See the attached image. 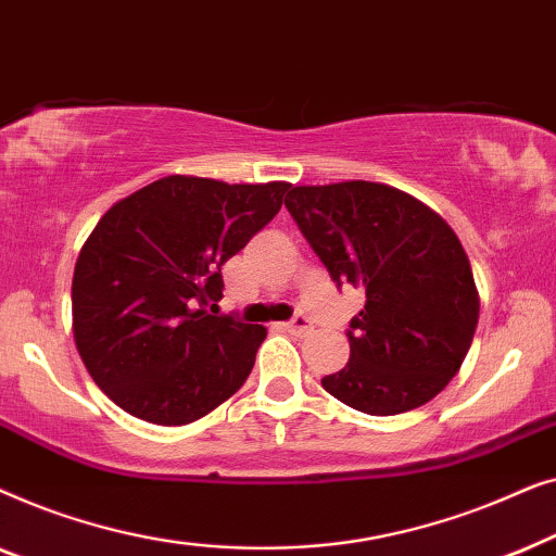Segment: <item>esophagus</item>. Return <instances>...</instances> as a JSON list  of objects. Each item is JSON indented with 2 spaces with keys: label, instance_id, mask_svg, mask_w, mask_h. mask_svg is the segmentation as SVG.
<instances>
[{
  "label": "esophagus",
  "instance_id": "34e87169",
  "mask_svg": "<svg viewBox=\"0 0 556 556\" xmlns=\"http://www.w3.org/2000/svg\"><path fill=\"white\" fill-rule=\"evenodd\" d=\"M283 329L295 333V337H303V333L314 331V326H311V321H308L306 316H295L293 321H286V324H283Z\"/></svg>",
  "mask_w": 556,
  "mask_h": 556
}]
</instances>
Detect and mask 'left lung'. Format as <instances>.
Returning <instances> with one entry per match:
<instances>
[{
  "label": "left lung",
  "instance_id": "1",
  "mask_svg": "<svg viewBox=\"0 0 556 556\" xmlns=\"http://www.w3.org/2000/svg\"><path fill=\"white\" fill-rule=\"evenodd\" d=\"M286 207L333 283L367 301L349 324V362L324 390L367 415H400L445 390L478 326L473 270L438 212L377 181L293 187Z\"/></svg>",
  "mask_w": 556,
  "mask_h": 556
}]
</instances>
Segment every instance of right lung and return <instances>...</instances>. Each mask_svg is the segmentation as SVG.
Listing matches in <instances>:
<instances>
[{
  "label": "right lung",
  "instance_id": "right-lung-1",
  "mask_svg": "<svg viewBox=\"0 0 556 556\" xmlns=\"http://www.w3.org/2000/svg\"><path fill=\"white\" fill-rule=\"evenodd\" d=\"M288 181L156 179L98 219L73 276V337L128 415L187 425L245 384L265 326L215 316L223 265L278 215Z\"/></svg>",
  "mask_w": 556,
  "mask_h": 556
}]
</instances>
